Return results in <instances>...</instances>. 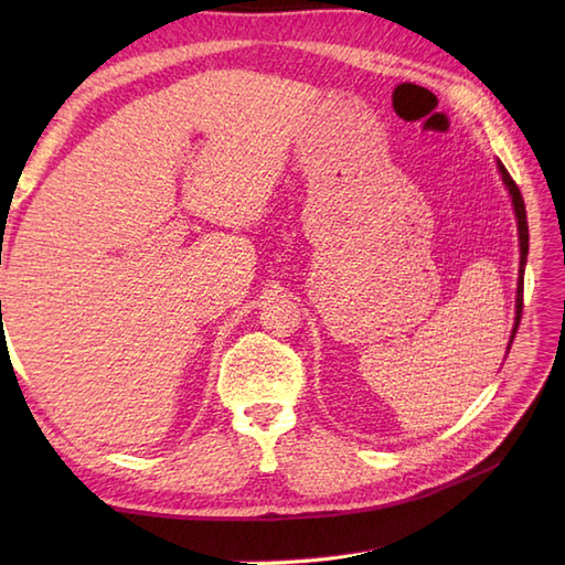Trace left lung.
<instances>
[{
  "instance_id": "left-lung-1",
  "label": "left lung",
  "mask_w": 565,
  "mask_h": 565,
  "mask_svg": "<svg viewBox=\"0 0 565 565\" xmlns=\"http://www.w3.org/2000/svg\"><path fill=\"white\" fill-rule=\"evenodd\" d=\"M498 170L502 174V182L510 189V196H512V206H514V215H518V227H520V284H518V320H514V330H512V338H510V347L514 334H518L520 328V318H522V291H524V264H526V252H530V227H526V211H524V199L520 194V186L514 184V179L510 177V172L505 170V164L498 162ZM508 347V352H510Z\"/></svg>"
}]
</instances>
